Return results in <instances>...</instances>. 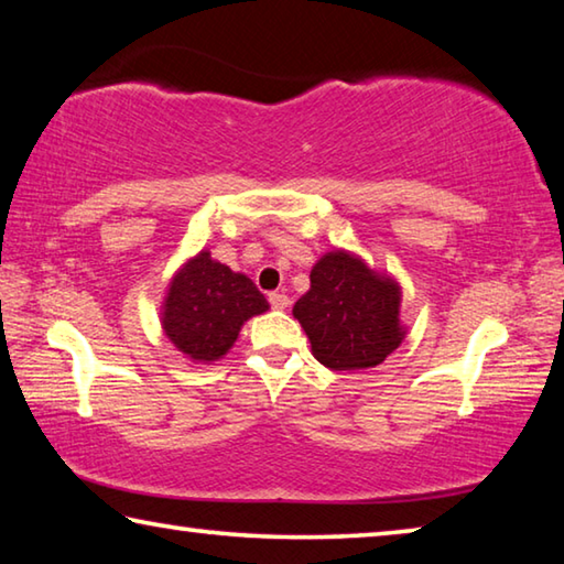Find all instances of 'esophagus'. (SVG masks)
Returning a JSON list of instances; mask_svg holds the SVG:
<instances>
[{
  "mask_svg": "<svg viewBox=\"0 0 564 564\" xmlns=\"http://www.w3.org/2000/svg\"><path fill=\"white\" fill-rule=\"evenodd\" d=\"M269 303H271V308L283 311V308H289V295L273 291V293H269Z\"/></svg>",
  "mask_w": 564,
  "mask_h": 564,
  "instance_id": "1",
  "label": "esophagus"
}]
</instances>
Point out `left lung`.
Returning a JSON list of instances; mask_svg holds the SVG:
<instances>
[{
  "label": "left lung",
  "mask_w": 564,
  "mask_h": 564,
  "mask_svg": "<svg viewBox=\"0 0 564 564\" xmlns=\"http://www.w3.org/2000/svg\"><path fill=\"white\" fill-rule=\"evenodd\" d=\"M398 313V283L346 251L313 265L311 291L293 305L313 356L330 370L380 366L403 340Z\"/></svg>",
  "instance_id": "1"
}]
</instances>
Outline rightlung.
I'll list each match as a JSON object with an SVG mask.
<instances>
[{
    "mask_svg": "<svg viewBox=\"0 0 564 564\" xmlns=\"http://www.w3.org/2000/svg\"><path fill=\"white\" fill-rule=\"evenodd\" d=\"M263 311L269 301L251 279L202 251L171 281L161 326L184 356L212 362L226 356L243 323Z\"/></svg>",
    "mask_w": 564,
    "mask_h": 564,
    "instance_id": "1",
    "label": "right lung"
}]
</instances>
